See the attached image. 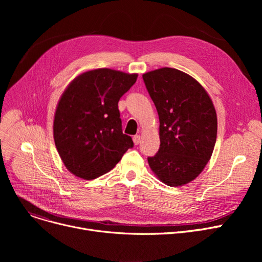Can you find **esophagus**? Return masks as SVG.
Listing matches in <instances>:
<instances>
[{"label": "esophagus", "instance_id": "obj_1", "mask_svg": "<svg viewBox=\"0 0 262 262\" xmlns=\"http://www.w3.org/2000/svg\"><path fill=\"white\" fill-rule=\"evenodd\" d=\"M133 140H134V143L136 145H138L141 142V137L139 135H136V136L133 137Z\"/></svg>", "mask_w": 262, "mask_h": 262}]
</instances>
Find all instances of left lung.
<instances>
[{"label": "left lung", "mask_w": 262, "mask_h": 262, "mask_svg": "<svg viewBox=\"0 0 262 262\" xmlns=\"http://www.w3.org/2000/svg\"><path fill=\"white\" fill-rule=\"evenodd\" d=\"M159 116L160 146L147 157L150 169L171 187L183 186L203 171L213 152L217 121L207 92L190 75L161 68L142 75Z\"/></svg>", "instance_id": "1"}]
</instances>
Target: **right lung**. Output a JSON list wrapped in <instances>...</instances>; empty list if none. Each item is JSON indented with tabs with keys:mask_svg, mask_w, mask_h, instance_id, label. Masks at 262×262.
<instances>
[{
	"mask_svg": "<svg viewBox=\"0 0 262 262\" xmlns=\"http://www.w3.org/2000/svg\"><path fill=\"white\" fill-rule=\"evenodd\" d=\"M137 74L96 69L77 76L63 92L54 119L55 145L67 169L84 180L112 170L134 146L123 134L118 103Z\"/></svg>",
	"mask_w": 262,
	"mask_h": 262,
	"instance_id": "obj_1",
	"label": "right lung"
}]
</instances>
